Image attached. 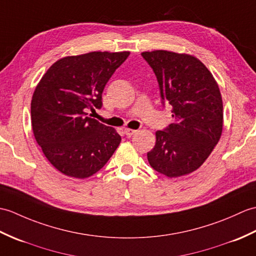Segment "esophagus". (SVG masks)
Returning <instances> with one entry per match:
<instances>
[{
	"mask_svg": "<svg viewBox=\"0 0 256 256\" xmlns=\"http://www.w3.org/2000/svg\"><path fill=\"white\" fill-rule=\"evenodd\" d=\"M124 132L126 134V136H128V137H130V136H132V134H134L136 132H137V130H134V129H130V128H124Z\"/></svg>",
	"mask_w": 256,
	"mask_h": 256,
	"instance_id": "obj_1",
	"label": "esophagus"
}]
</instances>
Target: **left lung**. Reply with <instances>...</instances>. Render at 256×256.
Listing matches in <instances>:
<instances>
[{
  "label": "left lung",
  "instance_id": "obj_1",
  "mask_svg": "<svg viewBox=\"0 0 256 256\" xmlns=\"http://www.w3.org/2000/svg\"><path fill=\"white\" fill-rule=\"evenodd\" d=\"M156 73L161 98L172 106L175 122L156 132L146 153L156 172L180 178L200 168L222 134V98L206 66L196 56L168 50L141 54Z\"/></svg>",
  "mask_w": 256,
  "mask_h": 256
}]
</instances>
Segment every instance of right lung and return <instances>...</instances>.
Here are the masks:
<instances>
[{"instance_id":"right-lung-1","label":"right lung","mask_w":256,"mask_h":256,"mask_svg":"<svg viewBox=\"0 0 256 256\" xmlns=\"http://www.w3.org/2000/svg\"><path fill=\"white\" fill-rule=\"evenodd\" d=\"M129 51L69 56L56 61L34 90L30 114L37 144L54 168L86 178L110 160L122 141L112 127L88 116L102 107V93Z\"/></svg>"}]
</instances>
